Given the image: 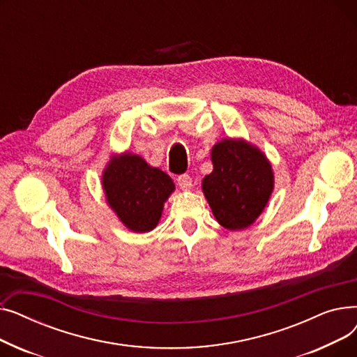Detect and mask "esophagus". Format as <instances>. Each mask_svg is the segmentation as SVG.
Wrapping results in <instances>:
<instances>
[{"mask_svg": "<svg viewBox=\"0 0 357 357\" xmlns=\"http://www.w3.org/2000/svg\"><path fill=\"white\" fill-rule=\"evenodd\" d=\"M176 181H178V185L181 186L182 190H191V186H192V178L188 175V174H182V175H179L178 178H176Z\"/></svg>", "mask_w": 357, "mask_h": 357, "instance_id": "obj_1", "label": "esophagus"}]
</instances>
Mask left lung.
<instances>
[{
    "label": "left lung",
    "instance_id": "left-lung-1",
    "mask_svg": "<svg viewBox=\"0 0 357 357\" xmlns=\"http://www.w3.org/2000/svg\"><path fill=\"white\" fill-rule=\"evenodd\" d=\"M214 169L202 181V191L222 227L241 230L264 211L273 190L271 163L259 149L226 139L213 147Z\"/></svg>",
    "mask_w": 357,
    "mask_h": 357
}]
</instances>
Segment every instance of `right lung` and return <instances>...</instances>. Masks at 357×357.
<instances>
[{
    "mask_svg": "<svg viewBox=\"0 0 357 357\" xmlns=\"http://www.w3.org/2000/svg\"><path fill=\"white\" fill-rule=\"evenodd\" d=\"M109 207L136 233L156 227L163 202L175 190L171 176L149 166L140 156L124 153L112 159L102 175Z\"/></svg>",
    "mask_w": 357,
    "mask_h": 357,
    "instance_id": "right-lung-1",
    "label": "right lung"
}]
</instances>
